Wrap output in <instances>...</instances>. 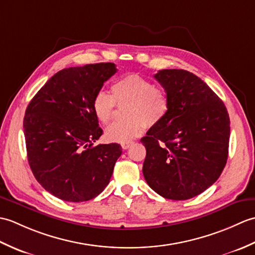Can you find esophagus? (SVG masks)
Listing matches in <instances>:
<instances>
[{"label":"esophagus","mask_w":255,"mask_h":255,"mask_svg":"<svg viewBox=\"0 0 255 255\" xmlns=\"http://www.w3.org/2000/svg\"><path fill=\"white\" fill-rule=\"evenodd\" d=\"M131 144H132L131 141H130V142H124V143H122V148H123L124 150H127L129 147H130Z\"/></svg>","instance_id":"1"}]
</instances>
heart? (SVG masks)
Wrapping results in <instances>:
<instances>
[{
	"label": "heart",
	"instance_id": "b5f03b06",
	"mask_svg": "<svg viewBox=\"0 0 255 255\" xmlns=\"http://www.w3.org/2000/svg\"><path fill=\"white\" fill-rule=\"evenodd\" d=\"M112 94L100 91L93 99V111L102 124L113 118L117 104H126L125 115L128 119L113 123L106 128L105 137L112 142H130L145 128L159 125L166 117L170 108L165 90L156 88L153 82L138 74H129L112 85Z\"/></svg>",
	"mask_w": 255,
	"mask_h": 255
}]
</instances>
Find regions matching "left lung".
<instances>
[{
	"label": "left lung",
	"instance_id": "left-lung-1",
	"mask_svg": "<svg viewBox=\"0 0 255 255\" xmlns=\"http://www.w3.org/2000/svg\"><path fill=\"white\" fill-rule=\"evenodd\" d=\"M169 95L166 117L141 141L142 172L162 197L185 200L218 180L228 159L230 119L227 108L202 79L182 69L154 75Z\"/></svg>",
	"mask_w": 255,
	"mask_h": 255
}]
</instances>
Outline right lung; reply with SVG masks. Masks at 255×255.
Instances as JSON below:
<instances>
[{
  "instance_id": "right-lung-1",
  "label": "right lung",
  "mask_w": 255,
  "mask_h": 255,
  "mask_svg": "<svg viewBox=\"0 0 255 255\" xmlns=\"http://www.w3.org/2000/svg\"><path fill=\"white\" fill-rule=\"evenodd\" d=\"M116 71L112 62L63 69L27 106L23 123L27 159L38 183L53 196L86 202L110 183L122 147H93L103 130L92 104Z\"/></svg>"
}]
</instances>
